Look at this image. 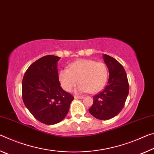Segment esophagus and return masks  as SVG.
Wrapping results in <instances>:
<instances>
[{
    "instance_id": "esophagus-1",
    "label": "esophagus",
    "mask_w": 154,
    "mask_h": 154,
    "mask_svg": "<svg viewBox=\"0 0 154 154\" xmlns=\"http://www.w3.org/2000/svg\"><path fill=\"white\" fill-rule=\"evenodd\" d=\"M75 99H83L84 97L83 96H79V95H74Z\"/></svg>"
}]
</instances>
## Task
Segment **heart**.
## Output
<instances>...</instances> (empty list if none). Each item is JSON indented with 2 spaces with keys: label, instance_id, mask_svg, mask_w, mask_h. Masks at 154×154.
Listing matches in <instances>:
<instances>
[{
  "label": "heart",
  "instance_id": "obj_1",
  "mask_svg": "<svg viewBox=\"0 0 154 154\" xmlns=\"http://www.w3.org/2000/svg\"><path fill=\"white\" fill-rule=\"evenodd\" d=\"M108 69L102 62L94 60L80 59L63 69L59 73L60 86L66 91H70L75 85L81 82L77 91L97 93L104 87L108 79Z\"/></svg>",
  "mask_w": 154,
  "mask_h": 154
}]
</instances>
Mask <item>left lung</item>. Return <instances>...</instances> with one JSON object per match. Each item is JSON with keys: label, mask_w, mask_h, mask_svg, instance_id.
Wrapping results in <instances>:
<instances>
[{"label": "left lung", "mask_w": 154, "mask_h": 154, "mask_svg": "<svg viewBox=\"0 0 154 154\" xmlns=\"http://www.w3.org/2000/svg\"><path fill=\"white\" fill-rule=\"evenodd\" d=\"M109 79L104 90L94 95L89 109L91 115L100 120L112 119L122 111L129 93V83L122 65L112 57L104 54Z\"/></svg>", "instance_id": "left-lung-1"}]
</instances>
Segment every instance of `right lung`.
<instances>
[{
  "instance_id": "obj_1",
  "label": "right lung",
  "mask_w": 154,
  "mask_h": 154,
  "mask_svg": "<svg viewBox=\"0 0 154 154\" xmlns=\"http://www.w3.org/2000/svg\"><path fill=\"white\" fill-rule=\"evenodd\" d=\"M54 55L40 58L25 72L22 83V100L30 112L42 123L54 125L66 117L73 95L62 89Z\"/></svg>"
}]
</instances>
